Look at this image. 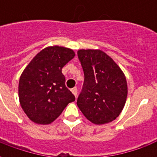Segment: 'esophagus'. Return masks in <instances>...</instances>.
Segmentation results:
<instances>
[{
	"mask_svg": "<svg viewBox=\"0 0 157 157\" xmlns=\"http://www.w3.org/2000/svg\"><path fill=\"white\" fill-rule=\"evenodd\" d=\"M71 92L73 93V95L75 96V98L77 97V88L76 87H74V88L71 89Z\"/></svg>",
	"mask_w": 157,
	"mask_h": 157,
	"instance_id": "1",
	"label": "esophagus"
}]
</instances>
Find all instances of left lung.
Instances as JSON below:
<instances>
[{
    "label": "left lung",
    "instance_id": "1",
    "mask_svg": "<svg viewBox=\"0 0 157 157\" xmlns=\"http://www.w3.org/2000/svg\"><path fill=\"white\" fill-rule=\"evenodd\" d=\"M85 80L77 106L89 121L104 124L118 118L128 95L124 73L101 49H79Z\"/></svg>",
    "mask_w": 157,
    "mask_h": 157
}]
</instances>
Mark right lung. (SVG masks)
<instances>
[{
    "instance_id": "add662e5",
    "label": "right lung",
    "mask_w": 157,
    "mask_h": 157,
    "mask_svg": "<svg viewBox=\"0 0 157 157\" xmlns=\"http://www.w3.org/2000/svg\"><path fill=\"white\" fill-rule=\"evenodd\" d=\"M71 48L46 47L33 58L19 79L20 105L38 124H49L61 114L75 97L65 86L62 68L75 57Z\"/></svg>"
}]
</instances>
